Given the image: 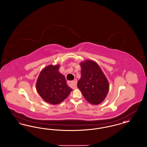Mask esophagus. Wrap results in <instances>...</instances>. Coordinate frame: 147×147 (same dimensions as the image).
Segmentation results:
<instances>
[{
    "label": "esophagus",
    "mask_w": 147,
    "mask_h": 147,
    "mask_svg": "<svg viewBox=\"0 0 147 147\" xmlns=\"http://www.w3.org/2000/svg\"><path fill=\"white\" fill-rule=\"evenodd\" d=\"M69 84H70V86L74 89H76L77 86V79H74V80H73L72 82H69Z\"/></svg>",
    "instance_id": "esophagus-1"
}]
</instances>
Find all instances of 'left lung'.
<instances>
[{
    "instance_id": "obj_1",
    "label": "left lung",
    "mask_w": 147,
    "mask_h": 147,
    "mask_svg": "<svg viewBox=\"0 0 147 147\" xmlns=\"http://www.w3.org/2000/svg\"><path fill=\"white\" fill-rule=\"evenodd\" d=\"M81 78L77 86L85 98L92 105L101 104L109 90V82L98 63L86 60L80 63Z\"/></svg>"
}]
</instances>
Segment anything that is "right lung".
<instances>
[{
	"mask_svg": "<svg viewBox=\"0 0 147 147\" xmlns=\"http://www.w3.org/2000/svg\"><path fill=\"white\" fill-rule=\"evenodd\" d=\"M60 65H49L40 72L36 88L42 99L52 105L62 102L73 90L68 86L65 77L60 73Z\"/></svg>",
	"mask_w": 147,
	"mask_h": 147,
	"instance_id": "right-lung-1",
	"label": "right lung"
}]
</instances>
